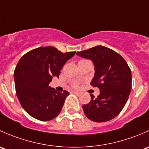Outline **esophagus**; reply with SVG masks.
<instances>
[{
  "mask_svg": "<svg viewBox=\"0 0 149 149\" xmlns=\"http://www.w3.org/2000/svg\"><path fill=\"white\" fill-rule=\"evenodd\" d=\"M72 93H74L75 95H81V93H79V92H76V91H72Z\"/></svg>",
  "mask_w": 149,
  "mask_h": 149,
  "instance_id": "34e87169",
  "label": "esophagus"
}]
</instances>
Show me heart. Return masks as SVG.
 Listing matches in <instances>:
<instances>
[{
	"instance_id": "1",
	"label": "heart",
	"mask_w": 149,
	"mask_h": 149,
	"mask_svg": "<svg viewBox=\"0 0 149 149\" xmlns=\"http://www.w3.org/2000/svg\"><path fill=\"white\" fill-rule=\"evenodd\" d=\"M72 87H74V88H77V87H79V82H73Z\"/></svg>"
}]
</instances>
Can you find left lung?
Masks as SVG:
<instances>
[{
  "label": "left lung",
  "instance_id": "8db88e82",
  "mask_svg": "<svg viewBox=\"0 0 149 149\" xmlns=\"http://www.w3.org/2000/svg\"><path fill=\"white\" fill-rule=\"evenodd\" d=\"M81 57L94 62L95 74L92 86L100 89V95L83 105L87 118L94 122H105L116 118L125 106L132 87L131 70L126 61L114 50L102 46L77 52Z\"/></svg>",
  "mask_w": 149,
  "mask_h": 149
}]
</instances>
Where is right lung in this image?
<instances>
[{
    "label": "right lung",
    "mask_w": 149,
    "mask_h": 149,
    "mask_svg": "<svg viewBox=\"0 0 149 149\" xmlns=\"http://www.w3.org/2000/svg\"><path fill=\"white\" fill-rule=\"evenodd\" d=\"M75 52L63 53L53 47H39L24 55L14 70L16 95L31 116L42 121L55 118L70 93L49 86L53 77L60 74L64 64Z\"/></svg>",
    "instance_id": "add662e5"
}]
</instances>
